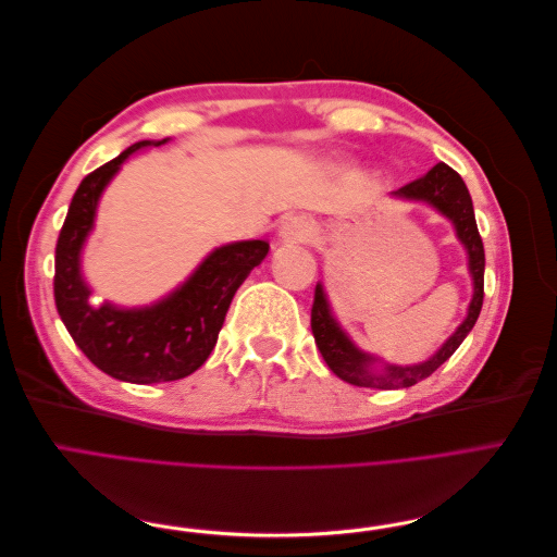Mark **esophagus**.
I'll return each instance as SVG.
<instances>
[{
    "label": "esophagus",
    "mask_w": 557,
    "mask_h": 557,
    "mask_svg": "<svg viewBox=\"0 0 557 557\" xmlns=\"http://www.w3.org/2000/svg\"><path fill=\"white\" fill-rule=\"evenodd\" d=\"M311 234H313V225L305 215H293L281 227V239L288 244H305L311 239Z\"/></svg>",
    "instance_id": "34e87169"
}]
</instances>
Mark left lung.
<instances>
[{
	"label": "left lung",
	"instance_id": "left-lung-1",
	"mask_svg": "<svg viewBox=\"0 0 557 557\" xmlns=\"http://www.w3.org/2000/svg\"><path fill=\"white\" fill-rule=\"evenodd\" d=\"M393 195L413 199V201H428L430 207H434L442 215H446L455 225V234H458V239L462 242L469 256V272H471V278H474V297L469 301V311H467V318L462 320V325L448 336V342L436 350L428 362L409 364V367L385 364L383 372H376L374 369L376 358L367 356V352L356 348V344L348 339L346 332L339 327V323H336L330 311L323 285L318 283L315 295H313V307H311V330H313V339L320 356H323L327 367L342 381L358 387H381V391H397V387L416 385L418 381L434 374L436 369H440L453 352L458 350V346L465 342V336L471 332V327L476 325V318L481 313L483 272H485V252H483V242L476 227L474 207H471L469 190L458 172L450 170L448 164L440 162L434 164L425 176L407 183L404 188L395 190Z\"/></svg>",
	"mask_w": 557,
	"mask_h": 557
}]
</instances>
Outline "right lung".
<instances>
[{
  "mask_svg": "<svg viewBox=\"0 0 557 557\" xmlns=\"http://www.w3.org/2000/svg\"><path fill=\"white\" fill-rule=\"evenodd\" d=\"M137 141L81 181L55 246V307L66 332L104 374L127 383H164L190 376L207 362L234 293L269 252L252 239L215 248L181 288L153 307H95L81 276V248L95 223L97 201L121 164L146 146Z\"/></svg>",
  "mask_w": 557,
  "mask_h": 557,
  "instance_id": "1",
  "label": "right lung"
}]
</instances>
